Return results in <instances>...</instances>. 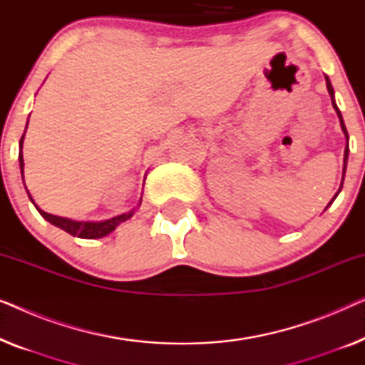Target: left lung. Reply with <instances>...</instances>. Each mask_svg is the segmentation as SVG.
I'll use <instances>...</instances> for the list:
<instances>
[{"label": "left lung", "mask_w": 365, "mask_h": 365, "mask_svg": "<svg viewBox=\"0 0 365 365\" xmlns=\"http://www.w3.org/2000/svg\"><path fill=\"white\" fill-rule=\"evenodd\" d=\"M326 83H327V91H329V94H331V99H332V106H334V109H336V113H337V116H339V121H341V128H342V131H344V134H346V139H347V144H346V151H344V169H342V184H344V174H346V166H347V158H349V134H347V129H346V124H344V119H342V114H341V111H339V108H337V104H336V101H334V89H332V84H331V81H329V78L326 76ZM342 184H341V187H339V191H337V194L341 192V189H342ZM337 194L336 196L332 197V201L327 204V207L331 206V204L334 202V199L337 197ZM326 207V209H327Z\"/></svg>", "instance_id": "1"}]
</instances>
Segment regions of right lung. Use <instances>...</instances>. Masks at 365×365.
<instances>
[{
    "label": "right lung",
    "mask_w": 365,
    "mask_h": 365,
    "mask_svg": "<svg viewBox=\"0 0 365 365\" xmlns=\"http://www.w3.org/2000/svg\"><path fill=\"white\" fill-rule=\"evenodd\" d=\"M26 133V131H24ZM23 139H24V134L19 139V169H21V176H23V168H24V161H23ZM24 178V176H23ZM26 187V186H24ZM29 196V192H28ZM31 199V202L34 204L33 197L29 196ZM34 207L38 209V212L41 214V216L46 219L53 224V226H56L59 229H63V231H66L68 234H71V236H76V237H83V239H98V237H104L108 236L109 232H113L116 226L119 224L128 221L129 217L133 216V212H126V214H121V216H116V217H111V219H106V221H101V222H88V221H73V219H68V217H59V216H53V214L49 212H44L43 209H39L36 204H34Z\"/></svg>",
    "instance_id": "1"
}]
</instances>
